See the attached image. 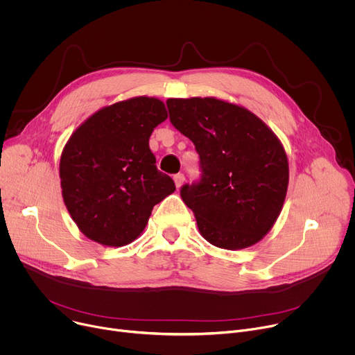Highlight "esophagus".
<instances>
[{
	"instance_id": "34e87169",
	"label": "esophagus",
	"mask_w": 355,
	"mask_h": 355,
	"mask_svg": "<svg viewBox=\"0 0 355 355\" xmlns=\"http://www.w3.org/2000/svg\"><path fill=\"white\" fill-rule=\"evenodd\" d=\"M184 180H185V175H184L182 173H178V174H175V175H174V181H175V185H177V188H180V187L182 185Z\"/></svg>"
}]
</instances>
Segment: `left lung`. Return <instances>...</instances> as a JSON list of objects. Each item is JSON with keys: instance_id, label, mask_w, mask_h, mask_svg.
<instances>
[{"instance_id": "1", "label": "left lung", "mask_w": 355, "mask_h": 355, "mask_svg": "<svg viewBox=\"0 0 355 355\" xmlns=\"http://www.w3.org/2000/svg\"><path fill=\"white\" fill-rule=\"evenodd\" d=\"M170 122L195 146L200 177L180 189L200 234L237 250L275 223L288 188V159L277 136L250 111L216 98L167 99Z\"/></svg>"}]
</instances>
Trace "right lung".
<instances>
[{
	"label": "right lung",
	"mask_w": 355,
	"mask_h": 355,
	"mask_svg": "<svg viewBox=\"0 0 355 355\" xmlns=\"http://www.w3.org/2000/svg\"><path fill=\"white\" fill-rule=\"evenodd\" d=\"M166 119L160 99L137 96L95 112L67 141L60 159L63 199L88 239L114 247L132 243L153 207L175 191L148 147Z\"/></svg>",
	"instance_id": "right-lung-1"
}]
</instances>
